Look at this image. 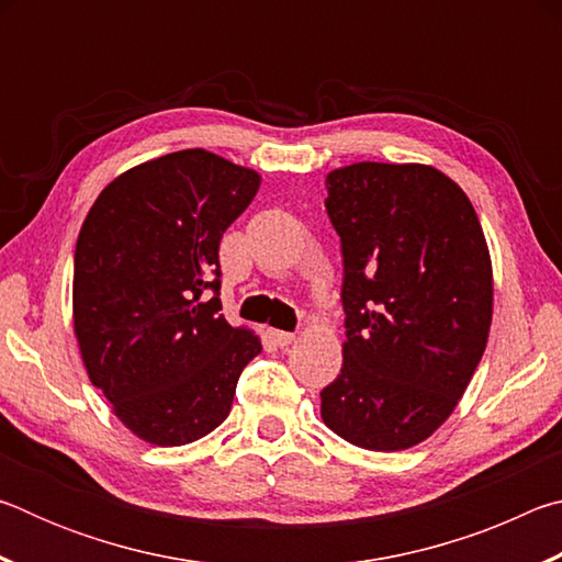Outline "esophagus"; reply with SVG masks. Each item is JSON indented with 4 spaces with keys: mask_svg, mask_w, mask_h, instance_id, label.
Instances as JSON below:
<instances>
[{
    "mask_svg": "<svg viewBox=\"0 0 562 562\" xmlns=\"http://www.w3.org/2000/svg\"><path fill=\"white\" fill-rule=\"evenodd\" d=\"M270 337L278 347H290L294 341V335L292 331H280V329H270Z\"/></svg>",
    "mask_w": 562,
    "mask_h": 562,
    "instance_id": "obj_1",
    "label": "esophagus"
}]
</instances>
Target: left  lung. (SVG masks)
I'll return each mask as SVG.
<instances>
[{
    "label": "left lung",
    "instance_id": "obj_1",
    "mask_svg": "<svg viewBox=\"0 0 562 562\" xmlns=\"http://www.w3.org/2000/svg\"><path fill=\"white\" fill-rule=\"evenodd\" d=\"M347 339L322 418L367 451H404L453 414L488 345L493 268L469 195L424 164L327 173Z\"/></svg>",
    "mask_w": 562,
    "mask_h": 562
}]
</instances>
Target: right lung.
Wrapping results in <instances>:
<instances>
[{"label":"right lung","instance_id":"right-lung-1","mask_svg":"<svg viewBox=\"0 0 562 562\" xmlns=\"http://www.w3.org/2000/svg\"><path fill=\"white\" fill-rule=\"evenodd\" d=\"M260 180L211 150H176L113 178L81 225L74 335L91 384L138 439L183 446L217 429L262 351L217 297L221 237Z\"/></svg>","mask_w":562,"mask_h":562}]
</instances>
